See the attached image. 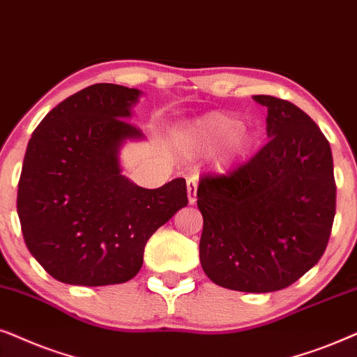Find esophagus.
Here are the masks:
<instances>
[{
	"label": "esophagus",
	"instance_id": "obj_1",
	"mask_svg": "<svg viewBox=\"0 0 357 357\" xmlns=\"http://www.w3.org/2000/svg\"><path fill=\"white\" fill-rule=\"evenodd\" d=\"M186 191H188L189 204H196V201H197V179L196 178H189L188 179Z\"/></svg>",
	"mask_w": 357,
	"mask_h": 357
}]
</instances>
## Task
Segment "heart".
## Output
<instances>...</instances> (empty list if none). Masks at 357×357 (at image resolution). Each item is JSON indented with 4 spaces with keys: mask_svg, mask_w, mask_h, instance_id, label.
<instances>
[{
    "mask_svg": "<svg viewBox=\"0 0 357 357\" xmlns=\"http://www.w3.org/2000/svg\"><path fill=\"white\" fill-rule=\"evenodd\" d=\"M178 145L191 158L217 151V166L227 169L255 146V132L228 112L211 111L191 119L178 130Z\"/></svg>",
    "mask_w": 357,
    "mask_h": 357,
    "instance_id": "heart-1",
    "label": "heart"
}]
</instances>
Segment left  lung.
<instances>
[{
	"label": "left lung",
	"mask_w": 357,
	"mask_h": 357,
	"mask_svg": "<svg viewBox=\"0 0 357 357\" xmlns=\"http://www.w3.org/2000/svg\"><path fill=\"white\" fill-rule=\"evenodd\" d=\"M253 99L268 107L269 142L234 173L199 181V258L217 286L264 294L291 286L325 253L336 186L317 123L284 99Z\"/></svg>",
	"instance_id": "left-lung-1"
}]
</instances>
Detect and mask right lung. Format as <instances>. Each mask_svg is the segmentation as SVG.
Listing matches in <instances>:
<instances>
[{"mask_svg": "<svg viewBox=\"0 0 357 357\" xmlns=\"http://www.w3.org/2000/svg\"><path fill=\"white\" fill-rule=\"evenodd\" d=\"M140 89L93 84L47 114L27 144L17 215L31 255L56 281H130L145 245L188 206L186 181L145 189L123 176L121 150L145 140L129 122Z\"/></svg>", "mask_w": 357, "mask_h": 357, "instance_id": "1", "label": "right lung"}]
</instances>
